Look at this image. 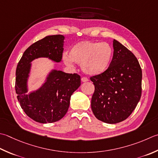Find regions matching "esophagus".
<instances>
[{"mask_svg":"<svg viewBox=\"0 0 158 158\" xmlns=\"http://www.w3.org/2000/svg\"><path fill=\"white\" fill-rule=\"evenodd\" d=\"M88 81V79L86 77H83L81 78V81L82 82H86Z\"/></svg>","mask_w":158,"mask_h":158,"instance_id":"obj_1","label":"esophagus"}]
</instances>
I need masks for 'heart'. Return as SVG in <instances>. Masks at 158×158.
<instances>
[{"label": "heart", "instance_id": "heart-1", "mask_svg": "<svg viewBox=\"0 0 158 158\" xmlns=\"http://www.w3.org/2000/svg\"><path fill=\"white\" fill-rule=\"evenodd\" d=\"M112 55V48L107 42L83 41L73 46L69 57L64 55L63 59L65 64L69 66H71L73 61L81 64L84 73L97 75L107 70Z\"/></svg>", "mask_w": 158, "mask_h": 158}]
</instances>
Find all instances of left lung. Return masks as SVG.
I'll list each match as a JSON object with an SVG mask.
<instances>
[{"label": "left lung", "instance_id": "obj_1", "mask_svg": "<svg viewBox=\"0 0 158 158\" xmlns=\"http://www.w3.org/2000/svg\"><path fill=\"white\" fill-rule=\"evenodd\" d=\"M113 47V57L107 70L90 77L94 85L92 112L97 119L110 124L127 118L142 94V69L137 58L116 40Z\"/></svg>", "mask_w": 158, "mask_h": 158}]
</instances>
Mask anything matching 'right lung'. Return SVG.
<instances>
[{"label":"right lung","mask_w":158,"mask_h":158,"mask_svg":"<svg viewBox=\"0 0 158 158\" xmlns=\"http://www.w3.org/2000/svg\"><path fill=\"white\" fill-rule=\"evenodd\" d=\"M64 37L48 35L31 45L24 52L15 71V89L22 109L36 122L58 121L66 114L71 95L81 85L78 74L52 70L38 90L26 94L31 62L38 57H48L56 62L62 58Z\"/></svg>","instance_id":"1"}]
</instances>
